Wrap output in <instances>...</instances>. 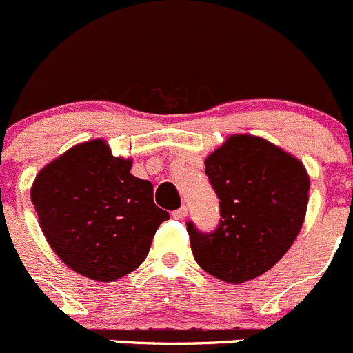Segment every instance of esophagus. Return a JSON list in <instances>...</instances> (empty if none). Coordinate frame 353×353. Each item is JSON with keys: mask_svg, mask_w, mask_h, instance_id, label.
Returning <instances> with one entry per match:
<instances>
[{"mask_svg": "<svg viewBox=\"0 0 353 353\" xmlns=\"http://www.w3.org/2000/svg\"><path fill=\"white\" fill-rule=\"evenodd\" d=\"M186 215H188V208L186 207H181V208H177V210L172 212V217L177 219V221H183Z\"/></svg>", "mask_w": 353, "mask_h": 353, "instance_id": "obj_1", "label": "esophagus"}]
</instances>
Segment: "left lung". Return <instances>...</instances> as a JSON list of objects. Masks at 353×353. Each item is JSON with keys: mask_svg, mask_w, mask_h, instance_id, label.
Masks as SVG:
<instances>
[{"mask_svg": "<svg viewBox=\"0 0 353 353\" xmlns=\"http://www.w3.org/2000/svg\"><path fill=\"white\" fill-rule=\"evenodd\" d=\"M221 222L201 232L188 222L196 263L225 283H245L276 265L302 229L310 179L295 157L250 134L229 136L205 160Z\"/></svg>", "mask_w": 353, "mask_h": 353, "instance_id": "left-lung-1", "label": "left lung"}]
</instances>
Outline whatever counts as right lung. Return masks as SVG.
Listing matches in <instances>:
<instances>
[{
  "label": "right lung",
  "mask_w": 353,
  "mask_h": 353,
  "mask_svg": "<svg viewBox=\"0 0 353 353\" xmlns=\"http://www.w3.org/2000/svg\"><path fill=\"white\" fill-rule=\"evenodd\" d=\"M131 159L112 155L103 139L82 143L36 176L30 200L53 252L94 281L121 279L146 259L169 212L153 184L131 174Z\"/></svg>",
  "instance_id": "right-lung-1"
}]
</instances>
